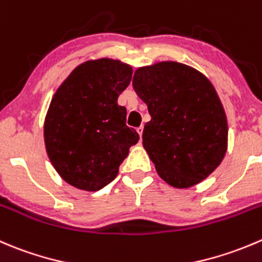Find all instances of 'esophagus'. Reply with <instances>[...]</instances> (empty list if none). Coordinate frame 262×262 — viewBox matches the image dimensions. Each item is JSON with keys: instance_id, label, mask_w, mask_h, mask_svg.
I'll return each instance as SVG.
<instances>
[{"instance_id": "obj_1", "label": "esophagus", "mask_w": 262, "mask_h": 262, "mask_svg": "<svg viewBox=\"0 0 262 262\" xmlns=\"http://www.w3.org/2000/svg\"><path fill=\"white\" fill-rule=\"evenodd\" d=\"M137 132H138L139 137H142V134H143V125L138 126V128H137Z\"/></svg>"}]
</instances>
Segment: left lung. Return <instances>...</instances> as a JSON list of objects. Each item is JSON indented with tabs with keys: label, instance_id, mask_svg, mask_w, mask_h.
Wrapping results in <instances>:
<instances>
[{
	"label": "left lung",
	"instance_id": "left-lung-1",
	"mask_svg": "<svg viewBox=\"0 0 262 262\" xmlns=\"http://www.w3.org/2000/svg\"><path fill=\"white\" fill-rule=\"evenodd\" d=\"M133 88L151 115L142 139L160 177L177 188L206 179L228 143L227 116L210 80L169 61L137 69Z\"/></svg>",
	"mask_w": 262,
	"mask_h": 262
}]
</instances>
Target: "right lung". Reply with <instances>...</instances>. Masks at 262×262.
<instances>
[{
    "mask_svg": "<svg viewBox=\"0 0 262 262\" xmlns=\"http://www.w3.org/2000/svg\"><path fill=\"white\" fill-rule=\"evenodd\" d=\"M133 70L118 60L101 58L75 68L51 101L45 121L48 157L65 182L98 190L113 182L139 136L125 124L118 97Z\"/></svg>",
    "mask_w": 262,
    "mask_h": 262,
    "instance_id": "obj_1",
    "label": "right lung"
}]
</instances>
